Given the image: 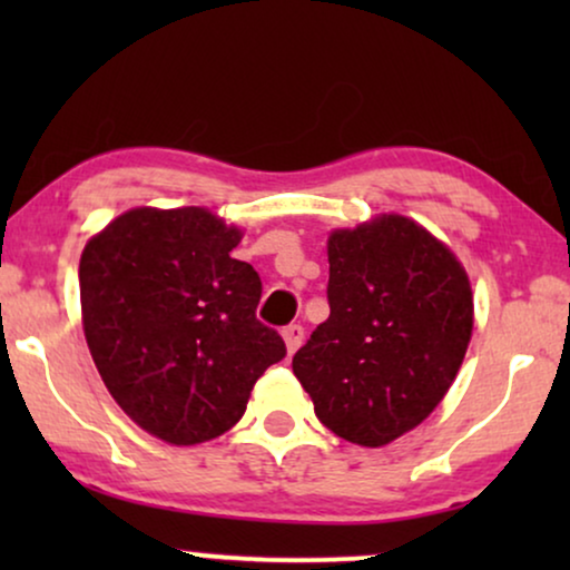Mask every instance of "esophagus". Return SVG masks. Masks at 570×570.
Wrapping results in <instances>:
<instances>
[{"instance_id": "esophagus-1", "label": "esophagus", "mask_w": 570, "mask_h": 570, "mask_svg": "<svg viewBox=\"0 0 570 570\" xmlns=\"http://www.w3.org/2000/svg\"><path fill=\"white\" fill-rule=\"evenodd\" d=\"M283 340H285V345H287V353L293 355L295 350L303 345V340H306V332H303L301 324H287L285 330H283Z\"/></svg>"}]
</instances>
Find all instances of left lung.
Listing matches in <instances>:
<instances>
[{
  "label": "left lung",
  "instance_id": "left-lung-1",
  "mask_svg": "<svg viewBox=\"0 0 570 570\" xmlns=\"http://www.w3.org/2000/svg\"><path fill=\"white\" fill-rule=\"evenodd\" d=\"M330 318L293 373L334 435L384 446L449 392L472 337V291L456 256L402 215L330 236Z\"/></svg>",
  "mask_w": 570,
  "mask_h": 570
}]
</instances>
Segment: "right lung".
<instances>
[{
  "label": "right lung",
  "instance_id": "1",
  "mask_svg": "<svg viewBox=\"0 0 570 570\" xmlns=\"http://www.w3.org/2000/svg\"><path fill=\"white\" fill-rule=\"evenodd\" d=\"M238 240L202 207H139L82 252V326L100 379L139 428L176 446L236 425L256 379L287 353L256 318L262 279L230 256Z\"/></svg>",
  "mask_w": 570,
  "mask_h": 570
}]
</instances>
